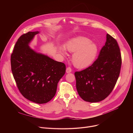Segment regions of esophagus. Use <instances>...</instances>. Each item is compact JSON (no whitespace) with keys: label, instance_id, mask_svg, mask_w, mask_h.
<instances>
[{"label":"esophagus","instance_id":"1","mask_svg":"<svg viewBox=\"0 0 133 133\" xmlns=\"http://www.w3.org/2000/svg\"><path fill=\"white\" fill-rule=\"evenodd\" d=\"M71 72H72V69L70 67H67L66 68V73H71Z\"/></svg>","mask_w":133,"mask_h":133}]
</instances>
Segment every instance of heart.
<instances>
[{"label": "heart", "instance_id": "heart-1", "mask_svg": "<svg viewBox=\"0 0 133 133\" xmlns=\"http://www.w3.org/2000/svg\"><path fill=\"white\" fill-rule=\"evenodd\" d=\"M66 48L69 52L73 53L72 61L73 65L79 69L86 68L95 61L99 52L97 46L86 37H78L66 43ZM59 52L66 55V50L64 47H59Z\"/></svg>", "mask_w": 133, "mask_h": 133}]
</instances>
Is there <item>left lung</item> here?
I'll use <instances>...</instances> for the list:
<instances>
[{
    "label": "left lung",
    "mask_w": 133,
    "mask_h": 133,
    "mask_svg": "<svg viewBox=\"0 0 133 133\" xmlns=\"http://www.w3.org/2000/svg\"><path fill=\"white\" fill-rule=\"evenodd\" d=\"M120 48L109 34L98 58L84 70L75 72L76 87L81 98L87 102H100L110 94L119 76L121 66Z\"/></svg>",
    "instance_id": "8db88e82"
}]
</instances>
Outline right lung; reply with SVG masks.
Masks as SVG:
<instances>
[{"mask_svg": "<svg viewBox=\"0 0 133 133\" xmlns=\"http://www.w3.org/2000/svg\"><path fill=\"white\" fill-rule=\"evenodd\" d=\"M39 31L29 32L18 39L11 57V70L20 92L26 99L43 104L55 95L66 66L38 53L29 45Z\"/></svg>", "mask_w": 133, "mask_h": 133, "instance_id": "obj_1", "label": "right lung"}]
</instances>
